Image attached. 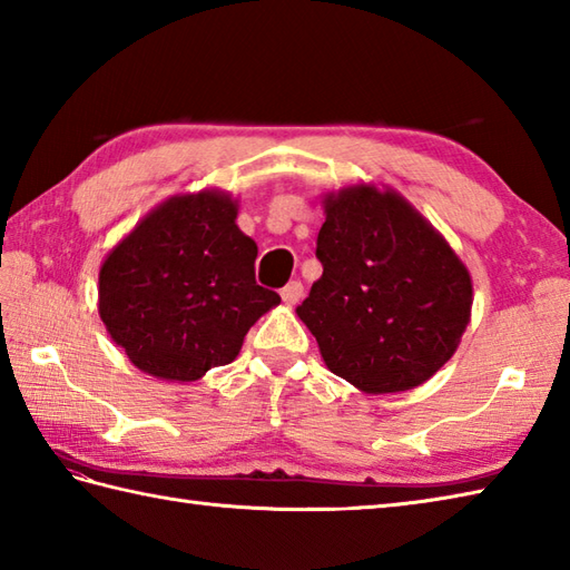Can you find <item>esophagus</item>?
Listing matches in <instances>:
<instances>
[{"instance_id": "obj_1", "label": "esophagus", "mask_w": 570, "mask_h": 570, "mask_svg": "<svg viewBox=\"0 0 570 570\" xmlns=\"http://www.w3.org/2000/svg\"><path fill=\"white\" fill-rule=\"evenodd\" d=\"M301 296H304V284H301V282H288L282 288V298H284V304H288V306L298 304Z\"/></svg>"}]
</instances>
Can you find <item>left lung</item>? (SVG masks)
Returning a JSON list of instances; mask_svg holds the SVG:
<instances>
[{
  "label": "left lung",
  "mask_w": 570,
  "mask_h": 570,
  "mask_svg": "<svg viewBox=\"0 0 570 570\" xmlns=\"http://www.w3.org/2000/svg\"><path fill=\"white\" fill-rule=\"evenodd\" d=\"M323 205V276L298 318L337 377L367 394L414 390L453 357L468 328L470 272L392 188L357 184Z\"/></svg>",
  "instance_id": "1"
}]
</instances>
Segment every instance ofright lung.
Here are the masks:
<instances>
[{"mask_svg":"<svg viewBox=\"0 0 570 570\" xmlns=\"http://www.w3.org/2000/svg\"><path fill=\"white\" fill-rule=\"evenodd\" d=\"M235 217L237 200L223 190L174 196L105 257L100 318L141 372L196 382L229 365L282 301L254 282L257 245Z\"/></svg>","mask_w":570,"mask_h":570,"instance_id":"add662e5","label":"right lung"}]
</instances>
